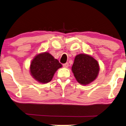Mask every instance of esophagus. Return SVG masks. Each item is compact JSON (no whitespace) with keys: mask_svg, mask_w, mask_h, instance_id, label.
<instances>
[{"mask_svg":"<svg viewBox=\"0 0 126 126\" xmlns=\"http://www.w3.org/2000/svg\"><path fill=\"white\" fill-rule=\"evenodd\" d=\"M68 66H69V63H63V66L64 68H68Z\"/></svg>","mask_w":126,"mask_h":126,"instance_id":"obj_1","label":"esophagus"}]
</instances>
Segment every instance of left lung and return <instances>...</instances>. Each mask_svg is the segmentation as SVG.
I'll return each mask as SVG.
<instances>
[{"mask_svg": "<svg viewBox=\"0 0 126 126\" xmlns=\"http://www.w3.org/2000/svg\"><path fill=\"white\" fill-rule=\"evenodd\" d=\"M72 71L79 83L82 85L89 84L94 81L98 75L99 63L91 56L79 54L75 57Z\"/></svg>", "mask_w": 126, "mask_h": 126, "instance_id": "1", "label": "left lung"}]
</instances>
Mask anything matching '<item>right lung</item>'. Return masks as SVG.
<instances>
[{"mask_svg":"<svg viewBox=\"0 0 126 126\" xmlns=\"http://www.w3.org/2000/svg\"><path fill=\"white\" fill-rule=\"evenodd\" d=\"M62 65L48 52L37 55L32 61L30 72L35 80L43 83L50 82L58 68Z\"/></svg>","mask_w":126,"mask_h":126,"instance_id":"1","label":"right lung"}]
</instances>
